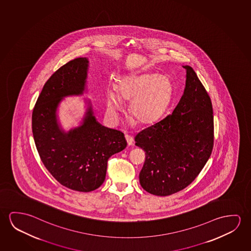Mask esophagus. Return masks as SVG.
Returning a JSON list of instances; mask_svg holds the SVG:
<instances>
[{
    "label": "esophagus",
    "mask_w": 251,
    "mask_h": 251,
    "mask_svg": "<svg viewBox=\"0 0 251 251\" xmlns=\"http://www.w3.org/2000/svg\"><path fill=\"white\" fill-rule=\"evenodd\" d=\"M125 138H126V141H127V145L128 146H131L133 145V143H134V139H133V137L130 136L129 135H125Z\"/></svg>",
    "instance_id": "34e87169"
}]
</instances>
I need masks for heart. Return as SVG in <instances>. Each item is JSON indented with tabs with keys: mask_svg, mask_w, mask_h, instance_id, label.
<instances>
[{
	"mask_svg": "<svg viewBox=\"0 0 251 251\" xmlns=\"http://www.w3.org/2000/svg\"><path fill=\"white\" fill-rule=\"evenodd\" d=\"M173 91L169 76L156 73L131 75L119 80L117 89L108 88L106 103L108 114L116 118L123 100L131 101L130 113L139 124L156 122L166 111Z\"/></svg>",
	"mask_w": 251,
	"mask_h": 251,
	"instance_id": "heart-1",
	"label": "heart"
}]
</instances>
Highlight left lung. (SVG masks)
Returning <instances> with one entry per match:
<instances>
[{
	"label": "left lung",
	"mask_w": 251,
	"mask_h": 251,
	"mask_svg": "<svg viewBox=\"0 0 251 251\" xmlns=\"http://www.w3.org/2000/svg\"><path fill=\"white\" fill-rule=\"evenodd\" d=\"M186 70L185 88L169 116L135 135L146 158L139 175L147 192L166 197L196 179L212 152V103L193 69Z\"/></svg>",
	"instance_id": "obj_1"
}]
</instances>
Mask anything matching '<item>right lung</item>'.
Listing matches in <instances>:
<instances>
[{
    "label": "right lung",
    "instance_id": "right-lung-1",
    "mask_svg": "<svg viewBox=\"0 0 251 251\" xmlns=\"http://www.w3.org/2000/svg\"><path fill=\"white\" fill-rule=\"evenodd\" d=\"M88 58L79 57L56 70L43 86L32 114L35 146L44 166L56 181L80 192L98 189L105 180L111 155L127 147L124 133L102 126L84 99L80 124L65 130L58 110L65 97L87 92Z\"/></svg>",
    "mask_w": 251,
    "mask_h": 251
}]
</instances>
